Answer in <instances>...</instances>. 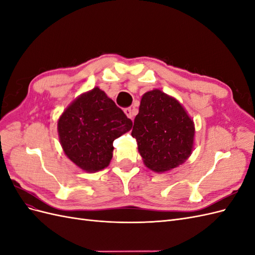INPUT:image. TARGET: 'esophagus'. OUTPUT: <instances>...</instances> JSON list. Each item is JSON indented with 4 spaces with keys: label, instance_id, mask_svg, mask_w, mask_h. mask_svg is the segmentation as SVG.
Returning <instances> with one entry per match:
<instances>
[{
    "label": "esophagus",
    "instance_id": "esophagus-1",
    "mask_svg": "<svg viewBox=\"0 0 255 255\" xmlns=\"http://www.w3.org/2000/svg\"><path fill=\"white\" fill-rule=\"evenodd\" d=\"M125 114L128 116V118L129 119H133L134 117V113H133V110L130 109V107H128V109L125 110Z\"/></svg>",
    "mask_w": 255,
    "mask_h": 255
}]
</instances>
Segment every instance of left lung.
Segmentation results:
<instances>
[{
  "mask_svg": "<svg viewBox=\"0 0 255 255\" xmlns=\"http://www.w3.org/2000/svg\"><path fill=\"white\" fill-rule=\"evenodd\" d=\"M195 123L184 106L159 89L141 97L132 136L150 170L164 173L184 164L194 149Z\"/></svg>",
  "mask_w": 255,
  "mask_h": 255,
  "instance_id": "left-lung-1",
  "label": "left lung"
}]
</instances>
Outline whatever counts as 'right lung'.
Here are the masks:
<instances>
[{"mask_svg": "<svg viewBox=\"0 0 255 255\" xmlns=\"http://www.w3.org/2000/svg\"><path fill=\"white\" fill-rule=\"evenodd\" d=\"M130 128V119L99 87L73 100L57 121L64 153L83 171L90 173L110 165L113 141Z\"/></svg>", "mask_w": 255, "mask_h": 255, "instance_id": "obj_1", "label": "right lung"}]
</instances>
